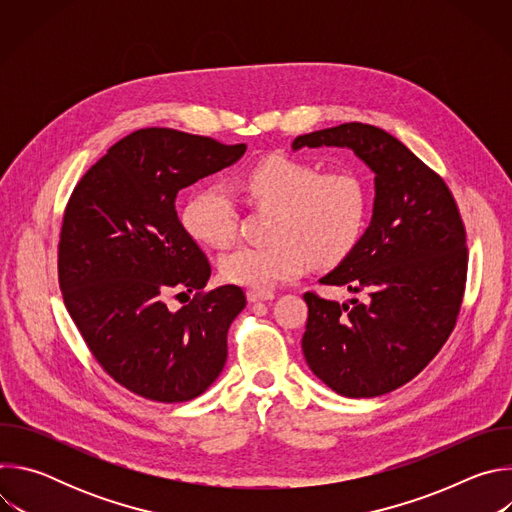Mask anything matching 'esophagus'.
I'll list each match as a JSON object with an SVG mask.
<instances>
[{
	"label": "esophagus",
	"mask_w": 512,
	"mask_h": 512,
	"mask_svg": "<svg viewBox=\"0 0 512 512\" xmlns=\"http://www.w3.org/2000/svg\"><path fill=\"white\" fill-rule=\"evenodd\" d=\"M275 298L273 291H261V289H249L247 291V300L251 304H257V302H271Z\"/></svg>",
	"instance_id": "1"
}]
</instances>
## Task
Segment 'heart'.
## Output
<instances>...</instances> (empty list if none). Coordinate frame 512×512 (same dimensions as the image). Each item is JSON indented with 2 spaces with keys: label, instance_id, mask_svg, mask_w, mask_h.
<instances>
[{
  "label": "heart",
  "instance_id": "obj_1",
  "mask_svg": "<svg viewBox=\"0 0 512 512\" xmlns=\"http://www.w3.org/2000/svg\"><path fill=\"white\" fill-rule=\"evenodd\" d=\"M245 196L273 210L267 245H243L221 259V275L237 285L269 289L306 269L342 261L360 241L369 192L350 170L320 174L304 160L271 156L241 178ZM182 225L202 247L225 249L237 233V206L223 186H204L184 204Z\"/></svg>",
  "mask_w": 512,
  "mask_h": 512
}]
</instances>
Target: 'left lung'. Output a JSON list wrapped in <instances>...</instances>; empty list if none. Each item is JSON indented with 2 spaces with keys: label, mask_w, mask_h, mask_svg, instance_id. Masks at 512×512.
<instances>
[{
  "label": "left lung",
  "mask_w": 512,
  "mask_h": 512,
  "mask_svg": "<svg viewBox=\"0 0 512 512\" xmlns=\"http://www.w3.org/2000/svg\"><path fill=\"white\" fill-rule=\"evenodd\" d=\"M346 148L375 174L367 231L320 283L367 300L304 294L302 350L310 371L348 399L379 397L419 375L440 352L462 304L466 235L444 184L391 133L342 123L300 135L302 148Z\"/></svg>",
  "instance_id": "left-lung-1"
}]
</instances>
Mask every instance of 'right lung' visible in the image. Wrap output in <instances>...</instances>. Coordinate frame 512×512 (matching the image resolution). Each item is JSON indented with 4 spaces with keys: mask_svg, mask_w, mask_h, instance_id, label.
I'll return each mask as SVG.
<instances>
[{
    "mask_svg": "<svg viewBox=\"0 0 512 512\" xmlns=\"http://www.w3.org/2000/svg\"><path fill=\"white\" fill-rule=\"evenodd\" d=\"M245 152V143L139 129L117 141L68 200L58 247L66 310L101 367L135 395L190 401L225 369L227 332L247 300L241 287L221 285L168 308L172 291H202L210 277L174 202Z\"/></svg>",
    "mask_w": 512,
    "mask_h": 512,
    "instance_id": "right-lung-1",
    "label": "right lung"
}]
</instances>
